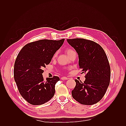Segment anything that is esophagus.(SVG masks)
<instances>
[{"instance_id": "obj_1", "label": "esophagus", "mask_w": 126, "mask_h": 126, "mask_svg": "<svg viewBox=\"0 0 126 126\" xmlns=\"http://www.w3.org/2000/svg\"><path fill=\"white\" fill-rule=\"evenodd\" d=\"M69 79L68 78V77H61V79L62 80H66V79Z\"/></svg>"}]
</instances>
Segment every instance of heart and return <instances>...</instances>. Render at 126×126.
<instances>
[{"instance_id": "obj_1", "label": "heart", "mask_w": 126, "mask_h": 126, "mask_svg": "<svg viewBox=\"0 0 126 126\" xmlns=\"http://www.w3.org/2000/svg\"><path fill=\"white\" fill-rule=\"evenodd\" d=\"M73 51H74V50H73V49H70V48H68V49L66 50V53H67V54H68V55H70V53H71L72 52H73ZM56 54L54 55V57L56 56Z\"/></svg>"}]
</instances>
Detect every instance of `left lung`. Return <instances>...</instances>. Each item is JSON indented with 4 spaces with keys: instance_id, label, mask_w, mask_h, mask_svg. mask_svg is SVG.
Masks as SVG:
<instances>
[{
    "instance_id": "obj_1",
    "label": "left lung",
    "mask_w": 126,
    "mask_h": 126,
    "mask_svg": "<svg viewBox=\"0 0 126 126\" xmlns=\"http://www.w3.org/2000/svg\"><path fill=\"white\" fill-rule=\"evenodd\" d=\"M68 43L78 53L79 68L85 74L84 82L75 79L73 97L79 103L93 105L103 98L109 85L110 67L100 45L83 38L68 39Z\"/></svg>"
}]
</instances>
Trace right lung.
<instances>
[{"mask_svg": "<svg viewBox=\"0 0 126 126\" xmlns=\"http://www.w3.org/2000/svg\"><path fill=\"white\" fill-rule=\"evenodd\" d=\"M64 41V39L39 40L26 44L19 52L14 65V79L19 92L30 104L41 105L54 95L55 84L60 78L54 76L45 81L43 68L50 63Z\"/></svg>", "mask_w": 126, "mask_h": 126, "instance_id": "obj_1", "label": "right lung"}]
</instances>
